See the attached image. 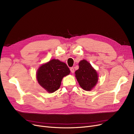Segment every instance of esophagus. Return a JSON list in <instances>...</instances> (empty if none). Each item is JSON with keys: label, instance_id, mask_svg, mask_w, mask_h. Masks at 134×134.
<instances>
[{"label": "esophagus", "instance_id": "esophagus-1", "mask_svg": "<svg viewBox=\"0 0 134 134\" xmlns=\"http://www.w3.org/2000/svg\"><path fill=\"white\" fill-rule=\"evenodd\" d=\"M70 70H71V72L72 73H73L74 72V69L73 67H71V68H70Z\"/></svg>", "mask_w": 134, "mask_h": 134}]
</instances>
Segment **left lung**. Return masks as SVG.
<instances>
[{"label": "left lung", "mask_w": 134, "mask_h": 134, "mask_svg": "<svg viewBox=\"0 0 134 134\" xmlns=\"http://www.w3.org/2000/svg\"><path fill=\"white\" fill-rule=\"evenodd\" d=\"M79 66V69L75 72L77 81L82 89L91 91L98 82L97 72L86 60L80 61Z\"/></svg>", "instance_id": "obj_1"}]
</instances>
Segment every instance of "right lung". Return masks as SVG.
Returning <instances> with one entry per match:
<instances>
[{"mask_svg": "<svg viewBox=\"0 0 134 134\" xmlns=\"http://www.w3.org/2000/svg\"><path fill=\"white\" fill-rule=\"evenodd\" d=\"M70 72L65 63L53 59L39 67L36 78L42 87L48 92L53 93L59 88L63 78Z\"/></svg>", "mask_w": 134, "mask_h": 134, "instance_id": "right-lung-1", "label": "right lung"}]
</instances>
